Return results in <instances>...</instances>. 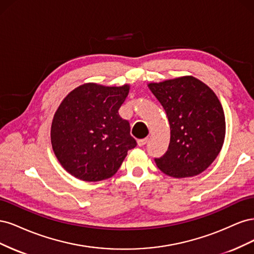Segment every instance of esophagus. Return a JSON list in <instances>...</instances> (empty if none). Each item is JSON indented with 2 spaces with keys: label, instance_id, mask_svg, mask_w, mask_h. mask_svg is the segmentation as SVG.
<instances>
[{
  "label": "esophagus",
  "instance_id": "obj_1",
  "mask_svg": "<svg viewBox=\"0 0 254 254\" xmlns=\"http://www.w3.org/2000/svg\"><path fill=\"white\" fill-rule=\"evenodd\" d=\"M147 141H148L147 137H145V139H141L137 141V144H139V146H144L146 143H147Z\"/></svg>",
  "mask_w": 254,
  "mask_h": 254
}]
</instances>
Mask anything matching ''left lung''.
I'll return each instance as SVG.
<instances>
[{"label": "left lung", "instance_id": "left-lung-1", "mask_svg": "<svg viewBox=\"0 0 254 254\" xmlns=\"http://www.w3.org/2000/svg\"><path fill=\"white\" fill-rule=\"evenodd\" d=\"M167 115L171 141L159 170L175 178L196 176L216 159L226 134L225 114L214 92L195 77L184 76L149 83Z\"/></svg>", "mask_w": 254, "mask_h": 254}]
</instances>
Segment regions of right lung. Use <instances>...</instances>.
I'll return each instance as SVG.
<instances>
[{"instance_id": "add662e5", "label": "right lung", "mask_w": 254, "mask_h": 254, "mask_svg": "<svg viewBox=\"0 0 254 254\" xmlns=\"http://www.w3.org/2000/svg\"><path fill=\"white\" fill-rule=\"evenodd\" d=\"M129 86L86 83L68 94L51 129L53 150L65 171L83 181H101L118 172L136 141L119 109Z\"/></svg>"}]
</instances>
